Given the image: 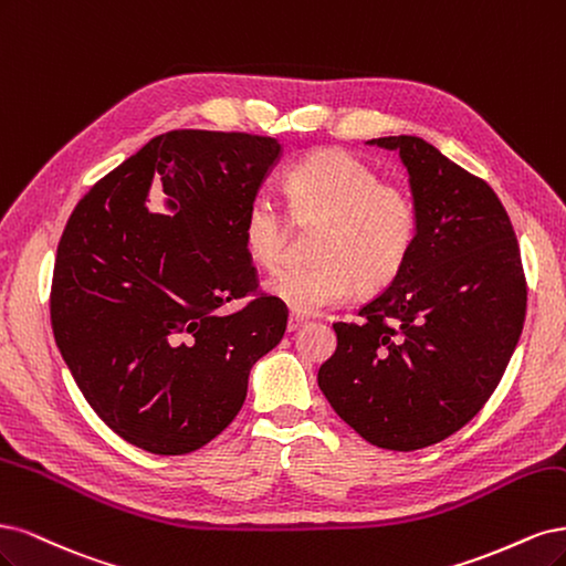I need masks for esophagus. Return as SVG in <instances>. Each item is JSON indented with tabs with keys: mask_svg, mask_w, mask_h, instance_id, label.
I'll return each mask as SVG.
<instances>
[{
	"mask_svg": "<svg viewBox=\"0 0 566 566\" xmlns=\"http://www.w3.org/2000/svg\"><path fill=\"white\" fill-rule=\"evenodd\" d=\"M305 322H307L305 317H301V315H296V313H291V315H289V322H286V329H289V332H298Z\"/></svg>",
	"mask_w": 566,
	"mask_h": 566,
	"instance_id": "esophagus-1",
	"label": "esophagus"
}]
</instances>
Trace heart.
I'll list each match as a JSON object with an SVG mask.
<instances>
[{"label": "heart", "instance_id": "obj_1", "mask_svg": "<svg viewBox=\"0 0 566 566\" xmlns=\"http://www.w3.org/2000/svg\"><path fill=\"white\" fill-rule=\"evenodd\" d=\"M289 205L298 221H322L310 265H286L265 291L296 315H317L359 291L388 286L416 242L411 195L382 184L376 171L338 148L298 159L286 174ZM286 218L268 195L251 197L242 216V242L253 263L272 268L284 249Z\"/></svg>", "mask_w": 566, "mask_h": 566}]
</instances>
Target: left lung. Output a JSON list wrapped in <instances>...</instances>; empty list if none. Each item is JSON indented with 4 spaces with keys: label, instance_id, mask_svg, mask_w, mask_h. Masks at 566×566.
Here are the masks:
<instances>
[{
    "label": "left lung",
    "instance_id": "left-lung-1",
    "mask_svg": "<svg viewBox=\"0 0 566 566\" xmlns=\"http://www.w3.org/2000/svg\"><path fill=\"white\" fill-rule=\"evenodd\" d=\"M399 153L418 216L405 268L359 322H338L317 382L364 440L413 451L475 416L513 357L526 284L496 192L416 136L374 138Z\"/></svg>",
    "mask_w": 566,
    "mask_h": 566
}]
</instances>
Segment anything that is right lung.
I'll use <instances>...</instances> for the list:
<instances>
[{
    "instance_id": "right-lung-1",
    "label": "right lung",
    "mask_w": 566,
    "mask_h": 566,
    "mask_svg": "<svg viewBox=\"0 0 566 566\" xmlns=\"http://www.w3.org/2000/svg\"><path fill=\"white\" fill-rule=\"evenodd\" d=\"M282 153L277 138L169 132L72 211L53 265V336L91 409L129 444L180 455L211 442L282 340L277 298L218 313L256 289L242 216ZM155 179L167 214L147 209Z\"/></svg>"
}]
</instances>
